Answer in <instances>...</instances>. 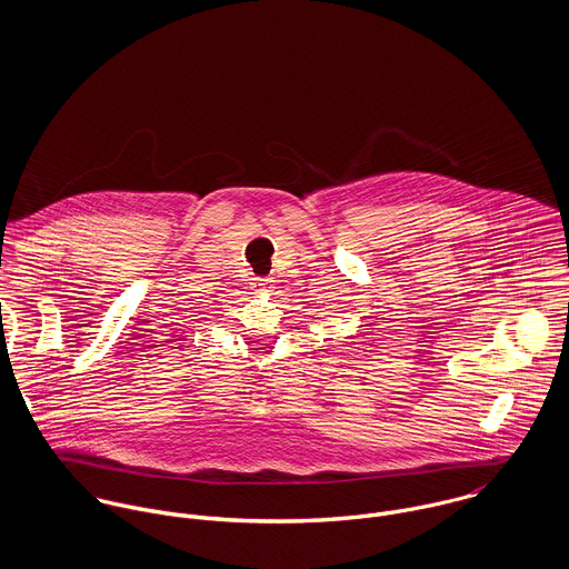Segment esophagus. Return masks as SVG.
Wrapping results in <instances>:
<instances>
[{
	"instance_id": "1",
	"label": "esophagus",
	"mask_w": 569,
	"mask_h": 569,
	"mask_svg": "<svg viewBox=\"0 0 569 569\" xmlns=\"http://www.w3.org/2000/svg\"><path fill=\"white\" fill-rule=\"evenodd\" d=\"M256 287H258V291H269V287H271V280L262 278V280H258V282H256Z\"/></svg>"
}]
</instances>
